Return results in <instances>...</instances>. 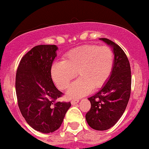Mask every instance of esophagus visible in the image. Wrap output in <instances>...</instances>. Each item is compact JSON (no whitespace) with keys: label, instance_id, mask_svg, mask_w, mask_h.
<instances>
[{"label":"esophagus","instance_id":"obj_1","mask_svg":"<svg viewBox=\"0 0 149 149\" xmlns=\"http://www.w3.org/2000/svg\"><path fill=\"white\" fill-rule=\"evenodd\" d=\"M78 102H79V100L78 99H73V100H72L71 104H72V105H75V104H77Z\"/></svg>","mask_w":149,"mask_h":149}]
</instances>
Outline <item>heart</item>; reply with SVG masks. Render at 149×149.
<instances>
[{
  "instance_id": "heart-1",
  "label": "heart",
  "mask_w": 149,
  "mask_h": 149,
  "mask_svg": "<svg viewBox=\"0 0 149 149\" xmlns=\"http://www.w3.org/2000/svg\"><path fill=\"white\" fill-rule=\"evenodd\" d=\"M113 66L114 56L109 47L85 45L67 53L63 61L54 62L51 77L58 88L65 89L77 72L79 78L70 85L66 94L71 98L82 97L92 89L102 88L111 76Z\"/></svg>"
}]
</instances>
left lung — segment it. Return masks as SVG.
<instances>
[{"instance_id":"obj_1","label":"left lung","mask_w":149,"mask_h":149,"mask_svg":"<svg viewBox=\"0 0 149 149\" xmlns=\"http://www.w3.org/2000/svg\"><path fill=\"white\" fill-rule=\"evenodd\" d=\"M112 48L114 55L112 72L98 93L88 98L91 108L85 115L88 125L96 130L114 126L124 113L131 91L130 62L123 50L107 38H100Z\"/></svg>"}]
</instances>
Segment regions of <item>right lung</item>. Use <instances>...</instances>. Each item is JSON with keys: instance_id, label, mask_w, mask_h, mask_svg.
Here are the masks:
<instances>
[{"instance_id": "right-lung-1", "label": "right lung", "mask_w": 149, "mask_h": 149, "mask_svg": "<svg viewBox=\"0 0 149 149\" xmlns=\"http://www.w3.org/2000/svg\"><path fill=\"white\" fill-rule=\"evenodd\" d=\"M58 49L55 45L34 47L22 57L16 74L20 111L29 126L42 133L58 130L71 107L56 101L62 93L54 85L51 70Z\"/></svg>"}]
</instances>
